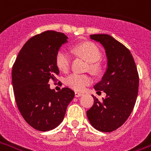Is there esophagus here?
<instances>
[{"label":"esophagus","mask_w":151,"mask_h":151,"mask_svg":"<svg viewBox=\"0 0 151 151\" xmlns=\"http://www.w3.org/2000/svg\"><path fill=\"white\" fill-rule=\"evenodd\" d=\"M83 95V93H82L80 92H75V97L76 98H79V97H81V96Z\"/></svg>","instance_id":"1"}]
</instances>
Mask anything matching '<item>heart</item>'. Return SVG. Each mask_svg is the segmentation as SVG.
<instances>
[{
	"label": "heart",
	"mask_w": 151,
	"mask_h": 151,
	"mask_svg": "<svg viewBox=\"0 0 151 151\" xmlns=\"http://www.w3.org/2000/svg\"><path fill=\"white\" fill-rule=\"evenodd\" d=\"M75 52L82 58H84L88 62H90V70L93 72L98 73L100 70V66L96 61L101 58V51L99 48L92 42H84L78 45L74 49ZM71 58L68 52L64 50H60L56 55V65L59 70L62 72H67L70 66ZM92 82V78L87 74H80L73 73L68 76L65 83L68 86L73 90H83Z\"/></svg>",
	"instance_id": "heart-1"
}]
</instances>
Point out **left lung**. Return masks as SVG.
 <instances>
[{"instance_id":"1","label":"left lung","mask_w":151,"mask_h":151,"mask_svg":"<svg viewBox=\"0 0 151 151\" xmlns=\"http://www.w3.org/2000/svg\"><path fill=\"white\" fill-rule=\"evenodd\" d=\"M90 38L106 50V70L93 87L97 93L102 90L106 96L101 101L93 96L94 103L87 110V118L96 129L112 132L123 125L134 107L139 84L138 70L130 51L113 37L93 34Z\"/></svg>"}]
</instances>
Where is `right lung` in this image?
<instances>
[{"instance_id":"obj_1","label":"right lung","mask_w":151,"mask_h":151,"mask_svg":"<svg viewBox=\"0 0 151 151\" xmlns=\"http://www.w3.org/2000/svg\"><path fill=\"white\" fill-rule=\"evenodd\" d=\"M68 37L56 31H45L26 41L20 50L12 70L17 106L29 125L48 131L60 125L67 106L74 98L68 87L56 92L49 85L59 74L56 55Z\"/></svg>"}]
</instances>
